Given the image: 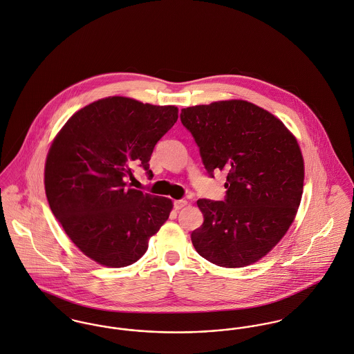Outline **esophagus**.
Segmentation results:
<instances>
[{
    "mask_svg": "<svg viewBox=\"0 0 354 354\" xmlns=\"http://www.w3.org/2000/svg\"><path fill=\"white\" fill-rule=\"evenodd\" d=\"M188 204V201L187 200H174V203H173V205H174V209H181V208H184L185 205Z\"/></svg>",
    "mask_w": 354,
    "mask_h": 354,
    "instance_id": "34e87169",
    "label": "esophagus"
}]
</instances>
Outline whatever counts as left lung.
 Masks as SVG:
<instances>
[{"mask_svg":"<svg viewBox=\"0 0 354 354\" xmlns=\"http://www.w3.org/2000/svg\"><path fill=\"white\" fill-rule=\"evenodd\" d=\"M207 173L227 171L223 201L197 200L204 222L191 234L196 252L225 268L266 256L297 212L304 162L281 120L243 100L181 109Z\"/></svg>","mask_w":354,"mask_h":354,"instance_id":"obj_1","label":"left lung"}]
</instances>
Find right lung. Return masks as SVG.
<instances>
[{
  "label": "right lung",
  "instance_id": "1",
  "mask_svg": "<svg viewBox=\"0 0 354 354\" xmlns=\"http://www.w3.org/2000/svg\"><path fill=\"white\" fill-rule=\"evenodd\" d=\"M178 109L106 97L74 113L54 139L44 167L46 196L74 245L100 265L136 262L167 221V197L129 188L132 167L149 161Z\"/></svg>",
  "mask_w": 354,
  "mask_h": 354
}]
</instances>
